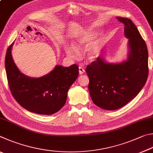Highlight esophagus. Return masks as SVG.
<instances>
[{"label":"esophagus","instance_id":"obj_1","mask_svg":"<svg viewBox=\"0 0 153 153\" xmlns=\"http://www.w3.org/2000/svg\"><path fill=\"white\" fill-rule=\"evenodd\" d=\"M79 74H84L85 73V69L82 68V67H81V66H79Z\"/></svg>","mask_w":153,"mask_h":153}]
</instances>
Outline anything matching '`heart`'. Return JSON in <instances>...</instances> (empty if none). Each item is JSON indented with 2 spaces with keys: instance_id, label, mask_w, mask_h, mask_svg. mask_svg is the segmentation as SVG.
Wrapping results in <instances>:
<instances>
[{
  "instance_id": "heart-1",
  "label": "heart",
  "mask_w": 153,
  "mask_h": 153,
  "mask_svg": "<svg viewBox=\"0 0 153 153\" xmlns=\"http://www.w3.org/2000/svg\"><path fill=\"white\" fill-rule=\"evenodd\" d=\"M92 38H93L92 35L87 34L86 36H85L83 38H81V39L76 40V41L74 43V46L76 48H80L82 46H85V45H87L88 43H89L91 40L92 39ZM64 49H65V52L66 53V54L68 55L69 57L74 58L76 56L77 51L74 48L66 45V46H65V48H64ZM97 52H98L97 48L96 47H93L91 48H90L89 51H88L89 57L90 58L95 57V56L97 54Z\"/></svg>"
}]
</instances>
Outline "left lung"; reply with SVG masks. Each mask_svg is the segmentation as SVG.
<instances>
[{
  "instance_id": "obj_1",
  "label": "left lung",
  "mask_w": 153,
  "mask_h": 153,
  "mask_svg": "<svg viewBox=\"0 0 153 153\" xmlns=\"http://www.w3.org/2000/svg\"><path fill=\"white\" fill-rule=\"evenodd\" d=\"M116 18L124 23V35L128 38V60L120 64H109L98 57L86 68L92 101L105 110H116L133 100L144 86L149 74L145 42L132 21Z\"/></svg>"
}]
</instances>
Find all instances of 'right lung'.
<instances>
[{
    "mask_svg": "<svg viewBox=\"0 0 153 153\" xmlns=\"http://www.w3.org/2000/svg\"><path fill=\"white\" fill-rule=\"evenodd\" d=\"M13 43L8 48L5 68L13 97L23 108L41 115L58 111L66 103L70 87L79 75V66H56L50 73L40 78H30L19 71L11 55Z\"/></svg>",
    "mask_w": 153,
    "mask_h": 153,
    "instance_id": "add662e5",
    "label": "right lung"
}]
</instances>
